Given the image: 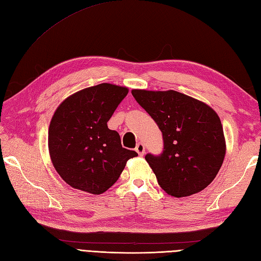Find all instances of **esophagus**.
<instances>
[{"instance_id":"34e87169","label":"esophagus","mask_w":261,"mask_h":261,"mask_svg":"<svg viewBox=\"0 0 261 261\" xmlns=\"http://www.w3.org/2000/svg\"><path fill=\"white\" fill-rule=\"evenodd\" d=\"M136 151L138 152L139 155H143L144 152H145V146H144V144L141 143V142L138 143L137 146H136Z\"/></svg>"}]
</instances>
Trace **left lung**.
Wrapping results in <instances>:
<instances>
[{
	"instance_id": "8db88e82",
	"label": "left lung",
	"mask_w": 261,
	"mask_h": 261,
	"mask_svg": "<svg viewBox=\"0 0 261 261\" xmlns=\"http://www.w3.org/2000/svg\"><path fill=\"white\" fill-rule=\"evenodd\" d=\"M163 137L161 154L145 155L158 183L169 195L184 197L208 186L225 158L224 131L217 113L177 92L132 90Z\"/></svg>"
}]
</instances>
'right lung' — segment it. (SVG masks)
Returning a JSON list of instances; mask_svg holds the SVG:
<instances>
[{"instance_id":"right-lung-1","label":"right lung","mask_w":261,"mask_h":261,"mask_svg":"<svg viewBox=\"0 0 261 261\" xmlns=\"http://www.w3.org/2000/svg\"><path fill=\"white\" fill-rule=\"evenodd\" d=\"M128 89L100 84L61 103L50 121L48 148L58 174L71 188L101 194L115 184L126 161L138 155L122 148L119 133L107 122Z\"/></svg>"}]
</instances>
